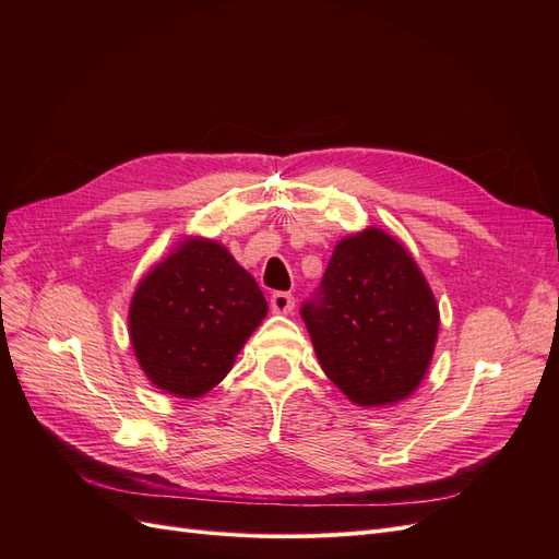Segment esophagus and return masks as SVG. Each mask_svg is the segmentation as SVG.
Here are the masks:
<instances>
[{
	"mask_svg": "<svg viewBox=\"0 0 559 559\" xmlns=\"http://www.w3.org/2000/svg\"><path fill=\"white\" fill-rule=\"evenodd\" d=\"M294 306H296L294 296L286 292H277V294H273V298H270V308H273V312H277V314H289L294 310Z\"/></svg>",
	"mask_w": 559,
	"mask_h": 559,
	"instance_id": "34e87169",
	"label": "esophagus"
}]
</instances>
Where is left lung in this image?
Here are the masks:
<instances>
[{"label": "left lung", "instance_id": "1", "mask_svg": "<svg viewBox=\"0 0 559 559\" xmlns=\"http://www.w3.org/2000/svg\"><path fill=\"white\" fill-rule=\"evenodd\" d=\"M300 317L321 370L366 408L415 392L441 326L431 286L411 251L376 226L335 245L321 289Z\"/></svg>", "mask_w": 559, "mask_h": 559}]
</instances>
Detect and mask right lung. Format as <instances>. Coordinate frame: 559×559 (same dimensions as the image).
<instances>
[{
    "instance_id": "add662e5",
    "label": "right lung",
    "mask_w": 559,
    "mask_h": 559,
    "mask_svg": "<svg viewBox=\"0 0 559 559\" xmlns=\"http://www.w3.org/2000/svg\"><path fill=\"white\" fill-rule=\"evenodd\" d=\"M265 314L257 280L233 253L191 235L138 284L128 333L151 384L177 399H200L230 373Z\"/></svg>"
}]
</instances>
